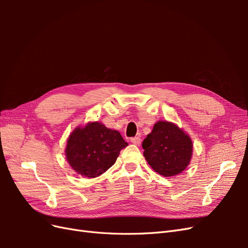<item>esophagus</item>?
Masks as SVG:
<instances>
[{
  "mask_svg": "<svg viewBox=\"0 0 248 248\" xmlns=\"http://www.w3.org/2000/svg\"><path fill=\"white\" fill-rule=\"evenodd\" d=\"M131 142L132 144H134V145H137V146H140V141H141V140H140V138H139V137H136V138H131Z\"/></svg>",
  "mask_w": 248,
  "mask_h": 248,
  "instance_id": "esophagus-1",
  "label": "esophagus"
}]
</instances>
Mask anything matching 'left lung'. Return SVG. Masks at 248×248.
<instances>
[{"mask_svg": "<svg viewBox=\"0 0 248 248\" xmlns=\"http://www.w3.org/2000/svg\"><path fill=\"white\" fill-rule=\"evenodd\" d=\"M144 156L156 172L163 177L182 172L191 159L192 141L170 122H157L141 144Z\"/></svg>", "mask_w": 248, "mask_h": 248, "instance_id": "obj_1", "label": "left lung"}]
</instances>
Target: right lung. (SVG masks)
I'll return each mask as SVG.
<instances>
[{
  "mask_svg": "<svg viewBox=\"0 0 248 248\" xmlns=\"http://www.w3.org/2000/svg\"><path fill=\"white\" fill-rule=\"evenodd\" d=\"M127 142L119 131L99 122L77 128L67 141L66 158L78 174L95 178L114 164Z\"/></svg>",
  "mask_w": 248,
  "mask_h": 248,
  "instance_id": "add662e5",
  "label": "right lung"
}]
</instances>
